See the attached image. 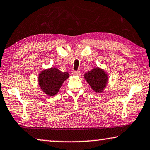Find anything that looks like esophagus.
<instances>
[{"instance_id":"1","label":"esophagus","mask_w":150,"mask_h":150,"mask_svg":"<svg viewBox=\"0 0 150 150\" xmlns=\"http://www.w3.org/2000/svg\"><path fill=\"white\" fill-rule=\"evenodd\" d=\"M72 73H73V75H80V71H73Z\"/></svg>"}]
</instances>
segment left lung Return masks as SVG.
Returning <instances> with one entry per match:
<instances>
[{"instance_id":"obj_1","label":"left lung","mask_w":150,"mask_h":150,"mask_svg":"<svg viewBox=\"0 0 150 150\" xmlns=\"http://www.w3.org/2000/svg\"><path fill=\"white\" fill-rule=\"evenodd\" d=\"M85 79L92 89L97 92H102L107 82V75L102 69L95 68L84 75Z\"/></svg>"}]
</instances>
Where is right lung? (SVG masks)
I'll use <instances>...</instances> for the list:
<instances>
[{
    "instance_id": "right-lung-1",
    "label": "right lung",
    "mask_w": 150,
    "mask_h": 150,
    "mask_svg": "<svg viewBox=\"0 0 150 150\" xmlns=\"http://www.w3.org/2000/svg\"><path fill=\"white\" fill-rule=\"evenodd\" d=\"M68 77V73H63L56 68H51L40 73L39 86L45 94L51 96H54Z\"/></svg>"
}]
</instances>
